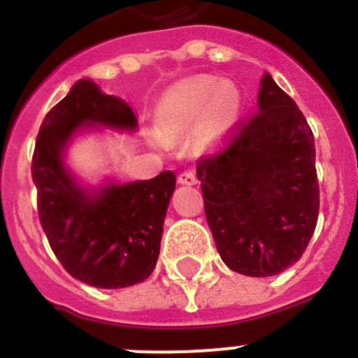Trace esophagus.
Returning <instances> with one entry per match:
<instances>
[{
  "label": "esophagus",
  "instance_id": "34e87169",
  "mask_svg": "<svg viewBox=\"0 0 358 358\" xmlns=\"http://www.w3.org/2000/svg\"><path fill=\"white\" fill-rule=\"evenodd\" d=\"M177 181H179V185L194 186V185H197V176H195L194 172H182L181 176L177 177Z\"/></svg>",
  "mask_w": 358,
  "mask_h": 358
}]
</instances>
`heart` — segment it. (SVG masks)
<instances>
[{"label": "heart", "mask_w": 358, "mask_h": 358, "mask_svg": "<svg viewBox=\"0 0 358 358\" xmlns=\"http://www.w3.org/2000/svg\"><path fill=\"white\" fill-rule=\"evenodd\" d=\"M240 113V93L231 82L215 77L186 78L172 85L157 106L156 145L179 140L201 123L199 143L211 148L222 140Z\"/></svg>", "instance_id": "heart-1"}]
</instances>
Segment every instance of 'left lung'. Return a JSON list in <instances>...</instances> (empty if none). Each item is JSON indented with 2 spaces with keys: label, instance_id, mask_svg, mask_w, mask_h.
<instances>
[{
  "label": "left lung",
  "instance_id": "1",
  "mask_svg": "<svg viewBox=\"0 0 358 358\" xmlns=\"http://www.w3.org/2000/svg\"><path fill=\"white\" fill-rule=\"evenodd\" d=\"M197 177L217 251L231 271L276 276L301 258L319 213L314 134L268 73L258 113L226 150L199 161Z\"/></svg>",
  "mask_w": 358,
  "mask_h": 358
}]
</instances>
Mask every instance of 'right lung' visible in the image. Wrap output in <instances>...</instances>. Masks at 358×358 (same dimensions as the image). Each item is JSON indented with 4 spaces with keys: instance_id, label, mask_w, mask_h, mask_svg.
<instances>
[{
    "instance_id": "1",
    "label": "right lung",
    "mask_w": 358,
    "mask_h": 358,
    "mask_svg": "<svg viewBox=\"0 0 358 358\" xmlns=\"http://www.w3.org/2000/svg\"><path fill=\"white\" fill-rule=\"evenodd\" d=\"M102 129L134 134L136 113L91 78H80L43 120L31 177L41 226L62 267L96 289H125L156 268L176 173L85 182L68 164V150L78 136Z\"/></svg>"
}]
</instances>
